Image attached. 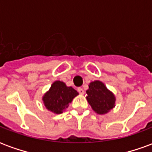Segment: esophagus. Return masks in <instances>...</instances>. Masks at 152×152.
<instances>
[{"instance_id": "34e87169", "label": "esophagus", "mask_w": 152, "mask_h": 152, "mask_svg": "<svg viewBox=\"0 0 152 152\" xmlns=\"http://www.w3.org/2000/svg\"><path fill=\"white\" fill-rule=\"evenodd\" d=\"M78 92H79L80 94H85V90L82 88H78Z\"/></svg>"}]
</instances>
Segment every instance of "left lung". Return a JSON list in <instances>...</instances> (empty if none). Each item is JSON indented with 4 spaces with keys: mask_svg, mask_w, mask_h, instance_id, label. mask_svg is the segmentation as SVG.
I'll use <instances>...</instances> for the list:
<instances>
[{
    "mask_svg": "<svg viewBox=\"0 0 152 152\" xmlns=\"http://www.w3.org/2000/svg\"><path fill=\"white\" fill-rule=\"evenodd\" d=\"M86 94L87 101L97 114H107L115 106L114 94L100 80L89 83V89L86 90Z\"/></svg>",
    "mask_w": 152,
    "mask_h": 152,
    "instance_id": "obj_1",
    "label": "left lung"
}]
</instances>
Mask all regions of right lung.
Instances as JSON below:
<instances>
[{
	"label": "right lung",
	"instance_id": "right-lung-1",
	"mask_svg": "<svg viewBox=\"0 0 152 152\" xmlns=\"http://www.w3.org/2000/svg\"><path fill=\"white\" fill-rule=\"evenodd\" d=\"M78 94L79 93L72 87L66 86L63 81L56 80L44 94L42 101L48 111L54 114H61Z\"/></svg>",
	"mask_w": 152,
	"mask_h": 152
}]
</instances>
